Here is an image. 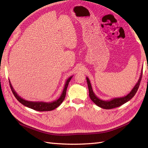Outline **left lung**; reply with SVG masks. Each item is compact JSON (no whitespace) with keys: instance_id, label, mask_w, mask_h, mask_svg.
Returning a JSON list of instances; mask_svg holds the SVG:
<instances>
[{"instance_id":"8db88e82","label":"left lung","mask_w":148,"mask_h":148,"mask_svg":"<svg viewBox=\"0 0 148 148\" xmlns=\"http://www.w3.org/2000/svg\"><path fill=\"white\" fill-rule=\"evenodd\" d=\"M142 75H143V69H141V74L138 82L136 83L135 86L133 87L132 90L130 92V93H128L127 96H123V97H115L110 100H107V101L101 99L99 97H97V96L95 95V92H93L90 80H89V79L88 77H86V81H87L88 89H89V97H90L91 101L95 103V104H96L97 106L101 107L102 109H111L113 108H115V107H119L120 106L124 104L125 103L127 102L135 95V94L136 93L138 89L139 88V86H140Z\"/></svg>"}]
</instances>
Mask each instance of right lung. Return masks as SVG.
Listing matches in <instances>:
<instances>
[{
    "label": "right lung",
    "mask_w": 148,
    "mask_h": 148,
    "mask_svg": "<svg viewBox=\"0 0 148 148\" xmlns=\"http://www.w3.org/2000/svg\"><path fill=\"white\" fill-rule=\"evenodd\" d=\"M73 77V76H71L70 77H69L68 79H66V81L65 82V84L64 86V90L62 91L61 95L59 99L53 101L52 102H42V101H26L23 98H21L18 95L16 92V91L14 90L13 89L12 85L10 83V81L9 80V83H10V86L12 89V91L13 94V95L15 96L16 97V99L21 104L24 105L25 106L29 107L30 109H32L33 110L39 111V112H42V111H51L53 109H56L57 107H59L62 102L64 101L65 96H66V89L67 87H68V85L69 82H70V80L71 78Z\"/></svg>",
    "instance_id": "1"
}]
</instances>
